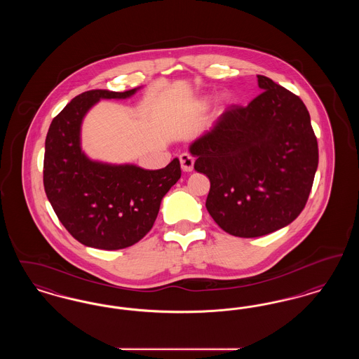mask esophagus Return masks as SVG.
Returning a JSON list of instances; mask_svg holds the SVG:
<instances>
[{
    "instance_id": "esophagus-1",
    "label": "esophagus",
    "mask_w": 359,
    "mask_h": 359,
    "mask_svg": "<svg viewBox=\"0 0 359 359\" xmlns=\"http://www.w3.org/2000/svg\"><path fill=\"white\" fill-rule=\"evenodd\" d=\"M194 157L189 156L188 154H180V165H182V170L184 172H192L194 170Z\"/></svg>"
}]
</instances>
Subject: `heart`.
<instances>
[{"instance_id":"b5f03b06","label":"heart","mask_w":359,"mask_h":359,"mask_svg":"<svg viewBox=\"0 0 359 359\" xmlns=\"http://www.w3.org/2000/svg\"><path fill=\"white\" fill-rule=\"evenodd\" d=\"M222 101H226V97H223Z\"/></svg>"}]
</instances>
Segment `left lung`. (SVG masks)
I'll use <instances>...</instances> for the list:
<instances>
[{"instance_id": "8db88e82", "label": "left lung", "mask_w": 359, "mask_h": 359, "mask_svg": "<svg viewBox=\"0 0 359 359\" xmlns=\"http://www.w3.org/2000/svg\"><path fill=\"white\" fill-rule=\"evenodd\" d=\"M261 94L233 106L194 140L195 171L210 179L205 208L226 233L255 238L293 222L318 170V141L306 104L271 78Z\"/></svg>"}]
</instances>
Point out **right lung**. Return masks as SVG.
<instances>
[{
    "label": "right lung",
    "instance_id": "add662e5",
    "mask_svg": "<svg viewBox=\"0 0 359 359\" xmlns=\"http://www.w3.org/2000/svg\"><path fill=\"white\" fill-rule=\"evenodd\" d=\"M141 87L116 93L91 90L53 118L46 138L44 189L59 221L81 243L118 250L152 229L163 198L180 179L175 157L161 170L94 160L82 149V123L102 100H126Z\"/></svg>",
    "mask_w": 359,
    "mask_h": 359
}]
</instances>
